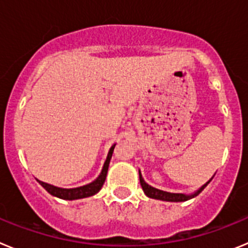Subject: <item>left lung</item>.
Returning a JSON list of instances; mask_svg holds the SVG:
<instances>
[{
  "instance_id": "8db88e82",
  "label": "left lung",
  "mask_w": 248,
  "mask_h": 248,
  "mask_svg": "<svg viewBox=\"0 0 248 248\" xmlns=\"http://www.w3.org/2000/svg\"><path fill=\"white\" fill-rule=\"evenodd\" d=\"M139 179H140V185H141V187H143L144 192H145V195L148 196V198L156 199V200H163V201H171V202H181V201H187V200H190V199L195 198V196H198V195L200 194L203 189H205L206 186H207V184L212 180V179H210V180L207 181L205 185L201 186L200 189H199L196 192H194V194L185 195V194H174V192H168V191H163V190L155 189V187H153V186H150L149 184H146L145 181H144V179H143V176H141V174H140V171H139Z\"/></svg>"
}]
</instances>
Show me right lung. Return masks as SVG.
<instances>
[{
  "mask_svg": "<svg viewBox=\"0 0 248 248\" xmlns=\"http://www.w3.org/2000/svg\"><path fill=\"white\" fill-rule=\"evenodd\" d=\"M114 148H115V144L111 145L110 150H109L108 156H107V160H105L104 166H103L102 172H100L99 176H98L93 183L88 184V185L74 187V189H62V187H57V186L49 185V184L43 183V181L38 180V183L41 184V185H42L50 195H53V196H56V198L63 199V200H77V199H83V198L93 196V195H95L100 189H102L103 184H104L105 177H107V172H108L109 163H110L111 155H113Z\"/></svg>",
  "mask_w": 248,
  "mask_h": 248,
  "instance_id": "1",
  "label": "right lung"
}]
</instances>
